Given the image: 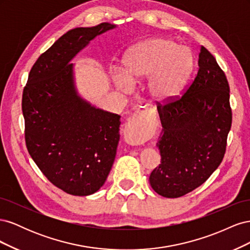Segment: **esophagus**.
<instances>
[{
    "instance_id": "obj_1",
    "label": "esophagus",
    "mask_w": 250,
    "mask_h": 250,
    "mask_svg": "<svg viewBox=\"0 0 250 250\" xmlns=\"http://www.w3.org/2000/svg\"><path fill=\"white\" fill-rule=\"evenodd\" d=\"M155 120V112L154 111H149V112H144L143 115L140 113H134L129 119L127 120L126 127L129 128V129H133L134 131H142L143 129L148 126L149 123L152 122Z\"/></svg>"
}]
</instances>
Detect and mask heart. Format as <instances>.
Masks as SVG:
<instances>
[{
    "label": "heart",
    "mask_w": 250,
    "mask_h": 250,
    "mask_svg": "<svg viewBox=\"0 0 250 250\" xmlns=\"http://www.w3.org/2000/svg\"><path fill=\"white\" fill-rule=\"evenodd\" d=\"M194 56L188 47L170 39H151L135 44L123 58V70L115 74L119 88L145 80L148 99L156 104L175 100L193 71Z\"/></svg>",
    "instance_id": "1"
}]
</instances>
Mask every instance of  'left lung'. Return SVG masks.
<instances>
[{
    "label": "left lung",
    "instance_id": "8db88e82",
    "mask_svg": "<svg viewBox=\"0 0 250 250\" xmlns=\"http://www.w3.org/2000/svg\"><path fill=\"white\" fill-rule=\"evenodd\" d=\"M198 73L178 100L158 104L163 126L161 164L150 174L153 190L178 198L201 186L221 164L231 126L229 85L215 57L201 47Z\"/></svg>",
    "mask_w": 250,
    "mask_h": 250
}]
</instances>
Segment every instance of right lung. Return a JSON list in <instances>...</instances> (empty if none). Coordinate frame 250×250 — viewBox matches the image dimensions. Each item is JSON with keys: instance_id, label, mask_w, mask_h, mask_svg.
<instances>
[{"instance_id": "add662e5", "label": "right lung", "mask_w": 250, "mask_h": 250, "mask_svg": "<svg viewBox=\"0 0 250 250\" xmlns=\"http://www.w3.org/2000/svg\"><path fill=\"white\" fill-rule=\"evenodd\" d=\"M116 27L101 22L67 31L36 60L22 93L29 154L53 185L74 196L92 195L104 185L115 162L121 116L83 99L70 62Z\"/></svg>"}]
</instances>
